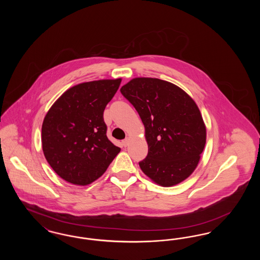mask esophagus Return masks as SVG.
I'll return each mask as SVG.
<instances>
[{
  "label": "esophagus",
  "mask_w": 260,
  "mask_h": 260,
  "mask_svg": "<svg viewBox=\"0 0 260 260\" xmlns=\"http://www.w3.org/2000/svg\"><path fill=\"white\" fill-rule=\"evenodd\" d=\"M122 145H123L124 147H126V146L128 145V138H125V139H124V140L122 141Z\"/></svg>",
  "instance_id": "1"
}]
</instances>
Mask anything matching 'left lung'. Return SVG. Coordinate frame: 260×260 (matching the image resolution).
I'll use <instances>...</instances> for the list:
<instances>
[{"label": "left lung", "instance_id": "8db88e82", "mask_svg": "<svg viewBox=\"0 0 260 260\" xmlns=\"http://www.w3.org/2000/svg\"><path fill=\"white\" fill-rule=\"evenodd\" d=\"M121 93L139 114L148 144L142 172L161 186L183 181L196 169L206 144L198 106L184 90L155 78H136Z\"/></svg>", "mask_w": 260, "mask_h": 260}]
</instances>
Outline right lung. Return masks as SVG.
<instances>
[{"label": "right lung", "instance_id": "obj_1", "mask_svg": "<svg viewBox=\"0 0 260 260\" xmlns=\"http://www.w3.org/2000/svg\"><path fill=\"white\" fill-rule=\"evenodd\" d=\"M121 79L83 83L66 90L42 125L44 155L62 179L87 185L106 172L121 149L106 136L103 112Z\"/></svg>", "mask_w": 260, "mask_h": 260}]
</instances>
